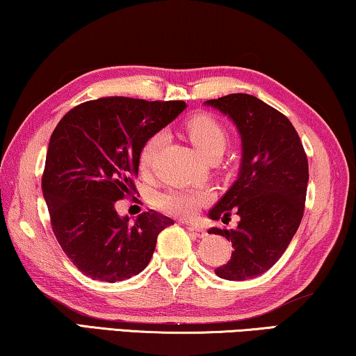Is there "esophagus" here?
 Segmentation results:
<instances>
[{"mask_svg":"<svg viewBox=\"0 0 356 356\" xmlns=\"http://www.w3.org/2000/svg\"><path fill=\"white\" fill-rule=\"evenodd\" d=\"M187 230L188 232H192L195 236H198V238H203V236H206V232L201 229L200 225H195V224H192V225H187Z\"/></svg>","mask_w":356,"mask_h":356,"instance_id":"1","label":"esophagus"}]
</instances>
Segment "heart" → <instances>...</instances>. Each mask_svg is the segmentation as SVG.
I'll list each match as a JSON object with an SVG mask.
<instances>
[{"mask_svg":"<svg viewBox=\"0 0 356 356\" xmlns=\"http://www.w3.org/2000/svg\"><path fill=\"white\" fill-rule=\"evenodd\" d=\"M188 139L203 153L206 158L222 155L229 144V131L227 127L208 113L195 115L185 123ZM164 142L163 132H155L145 140L139 153V166L142 171H148L160 152ZM208 201V195L201 190L172 188L156 196V208L166 214L177 216L180 219H192L196 212Z\"/></svg>","mask_w":356,"mask_h":356,"instance_id":"heart-1","label":"heart"}]
</instances>
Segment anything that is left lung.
<instances>
[{
	"label": "left lung",
	"mask_w": 356,
	"mask_h": 356,
	"mask_svg": "<svg viewBox=\"0 0 356 356\" xmlns=\"http://www.w3.org/2000/svg\"><path fill=\"white\" fill-rule=\"evenodd\" d=\"M229 115L241 134L240 177L211 209L212 220L240 216L236 229L212 227L208 233L232 241V257L216 268L217 277L251 280L283 256L305 209L309 161L291 121L261 99L229 94L206 100Z\"/></svg>",
	"instance_id": "1"
}]
</instances>
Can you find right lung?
<instances>
[{"mask_svg":"<svg viewBox=\"0 0 356 356\" xmlns=\"http://www.w3.org/2000/svg\"><path fill=\"white\" fill-rule=\"evenodd\" d=\"M185 107L184 100L102 97L76 105L56 126L41 188L57 241L86 277L115 283L140 273L160 232L174 224L155 211L131 224L115 204L137 192L145 140Z\"/></svg>","mask_w":356,"mask_h":356,"instance_id":"1","label":"right lung"}]
</instances>
